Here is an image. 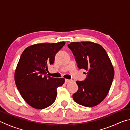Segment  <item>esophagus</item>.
Listing matches in <instances>:
<instances>
[{"mask_svg":"<svg viewBox=\"0 0 130 130\" xmlns=\"http://www.w3.org/2000/svg\"><path fill=\"white\" fill-rule=\"evenodd\" d=\"M72 81H73V80H68V79H66V80H65V83H70V82H72Z\"/></svg>","mask_w":130,"mask_h":130,"instance_id":"1","label":"esophagus"}]
</instances>
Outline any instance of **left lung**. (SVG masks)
<instances>
[{
  "label": "left lung",
  "instance_id": "8db88e82",
  "mask_svg": "<svg viewBox=\"0 0 130 130\" xmlns=\"http://www.w3.org/2000/svg\"><path fill=\"white\" fill-rule=\"evenodd\" d=\"M75 57L79 69L87 71L86 78L77 81L78 89L73 94L74 102L92 107L104 99L114 77V69L106 51L102 46L91 42H71L68 45Z\"/></svg>",
  "mask_w": 130,
  "mask_h": 130
}]
</instances>
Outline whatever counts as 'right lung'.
<instances>
[{
  "label": "right lung",
  "instance_id": "right-lung-1",
  "mask_svg": "<svg viewBox=\"0 0 130 130\" xmlns=\"http://www.w3.org/2000/svg\"><path fill=\"white\" fill-rule=\"evenodd\" d=\"M65 44V42L35 44L26 48L21 54L15 72V84L25 102L34 108L51 105L56 100L57 87L65 82L64 78L46 74L57 53Z\"/></svg>",
  "mask_w": 130,
  "mask_h": 130
}]
</instances>
